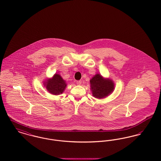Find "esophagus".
<instances>
[{
	"label": "esophagus",
	"mask_w": 161,
	"mask_h": 161,
	"mask_svg": "<svg viewBox=\"0 0 161 161\" xmlns=\"http://www.w3.org/2000/svg\"><path fill=\"white\" fill-rule=\"evenodd\" d=\"M81 83H82V81H77V85H81Z\"/></svg>",
	"instance_id": "1"
}]
</instances>
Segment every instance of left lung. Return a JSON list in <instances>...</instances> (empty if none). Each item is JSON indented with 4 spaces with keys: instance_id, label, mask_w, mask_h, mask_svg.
<instances>
[{
    "instance_id": "left-lung-1",
    "label": "left lung",
    "mask_w": 161,
    "mask_h": 161,
    "mask_svg": "<svg viewBox=\"0 0 161 161\" xmlns=\"http://www.w3.org/2000/svg\"><path fill=\"white\" fill-rule=\"evenodd\" d=\"M91 90L93 97L102 99L110 95L115 89L114 81L109 78H104L100 74H95L90 80Z\"/></svg>"
}]
</instances>
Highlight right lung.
Returning <instances> with one entry per match:
<instances>
[{"mask_svg":"<svg viewBox=\"0 0 161 161\" xmlns=\"http://www.w3.org/2000/svg\"><path fill=\"white\" fill-rule=\"evenodd\" d=\"M43 85L47 92L54 95L63 93L67 86L66 81L60 74L57 73L52 78H47L45 81H43Z\"/></svg>","mask_w":161,"mask_h":161,"instance_id":"right-lung-1","label":"right lung"}]
</instances>
